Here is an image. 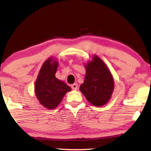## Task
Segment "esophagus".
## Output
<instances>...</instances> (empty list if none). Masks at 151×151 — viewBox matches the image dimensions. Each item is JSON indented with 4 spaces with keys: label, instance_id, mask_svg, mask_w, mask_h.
I'll list each match as a JSON object with an SVG mask.
<instances>
[{
    "label": "esophagus",
    "instance_id": "esophagus-1",
    "mask_svg": "<svg viewBox=\"0 0 151 151\" xmlns=\"http://www.w3.org/2000/svg\"><path fill=\"white\" fill-rule=\"evenodd\" d=\"M71 88H72V89H73V90H76V89L78 88V85L76 83L73 84V85H71Z\"/></svg>",
    "mask_w": 151,
    "mask_h": 151
}]
</instances>
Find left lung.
I'll return each mask as SVG.
<instances>
[{
    "label": "left lung",
    "mask_w": 151,
    "mask_h": 151,
    "mask_svg": "<svg viewBox=\"0 0 151 151\" xmlns=\"http://www.w3.org/2000/svg\"><path fill=\"white\" fill-rule=\"evenodd\" d=\"M86 75L80 91L89 103L95 106L106 104L114 90L111 73L103 60L96 55L85 65Z\"/></svg>",
    "instance_id": "8db88e82"
}]
</instances>
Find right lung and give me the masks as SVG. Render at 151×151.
<instances>
[{
    "mask_svg": "<svg viewBox=\"0 0 151 151\" xmlns=\"http://www.w3.org/2000/svg\"><path fill=\"white\" fill-rule=\"evenodd\" d=\"M58 61L49 58L43 63L35 83L36 96L43 106L55 109L60 103L64 96L71 88L62 81L56 78Z\"/></svg>",
    "mask_w": 151,
    "mask_h": 151,
    "instance_id": "obj_1",
    "label": "right lung"
}]
</instances>
